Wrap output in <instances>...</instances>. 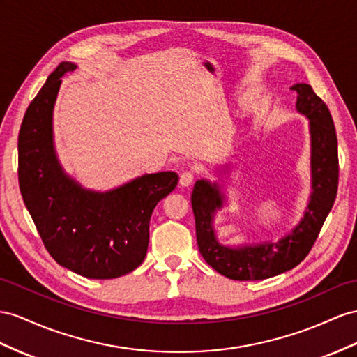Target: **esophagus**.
Segmentation results:
<instances>
[{
    "label": "esophagus",
    "instance_id": "1",
    "mask_svg": "<svg viewBox=\"0 0 357 357\" xmlns=\"http://www.w3.org/2000/svg\"><path fill=\"white\" fill-rule=\"evenodd\" d=\"M193 179H195V173L191 172V170H185V172L181 173L179 184H181L182 187H188V185L191 184V182H193Z\"/></svg>",
    "mask_w": 357,
    "mask_h": 357
}]
</instances>
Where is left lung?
<instances>
[{"label":"left lung","instance_id":"1","mask_svg":"<svg viewBox=\"0 0 357 357\" xmlns=\"http://www.w3.org/2000/svg\"><path fill=\"white\" fill-rule=\"evenodd\" d=\"M291 90L297 91V109L310 121V167L314 188L303 220L292 234L278 243L244 245L238 249L226 248L217 243L213 229L215 209L223 205V195L218 187L200 179L191 195L199 252L208 266L234 280H262L297 267L312 249L335 204L340 162L332 114L324 100L315 95L309 84L298 83Z\"/></svg>","mask_w":357,"mask_h":357}]
</instances>
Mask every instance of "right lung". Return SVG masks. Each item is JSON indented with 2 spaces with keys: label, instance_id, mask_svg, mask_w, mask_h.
Returning a JSON list of instances; mask_svg holds the SVG:
<instances>
[{
  "label": "right lung",
  "instance_id": "right-lung-1",
  "mask_svg": "<svg viewBox=\"0 0 357 357\" xmlns=\"http://www.w3.org/2000/svg\"><path fill=\"white\" fill-rule=\"evenodd\" d=\"M60 63L31 100L17 137V179L40 238L60 266L89 279H114L143 262L153 208L178 185L175 172L143 175L107 193L81 188L63 173L52 144Z\"/></svg>",
  "mask_w": 357,
  "mask_h": 357
}]
</instances>
